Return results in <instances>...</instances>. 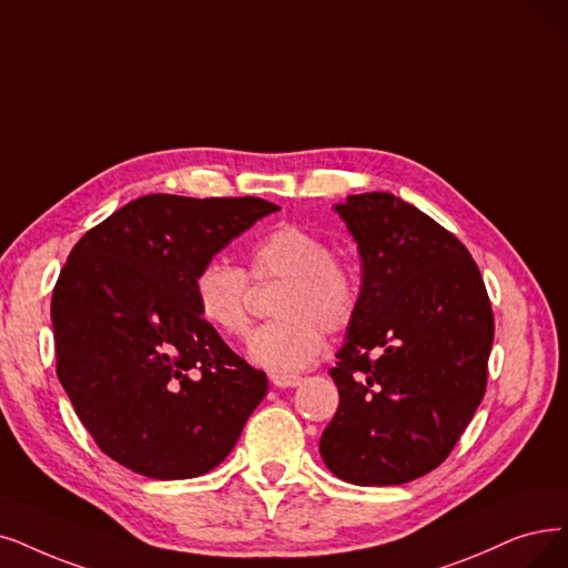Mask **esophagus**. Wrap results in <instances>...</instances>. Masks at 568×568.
<instances>
[{"label": "esophagus", "mask_w": 568, "mask_h": 568, "mask_svg": "<svg viewBox=\"0 0 568 568\" xmlns=\"http://www.w3.org/2000/svg\"><path fill=\"white\" fill-rule=\"evenodd\" d=\"M270 382L280 389H288V387H301L303 377L301 375H270Z\"/></svg>", "instance_id": "1"}]
</instances>
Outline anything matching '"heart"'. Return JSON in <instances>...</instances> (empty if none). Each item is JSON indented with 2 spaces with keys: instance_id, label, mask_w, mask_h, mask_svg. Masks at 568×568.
Masks as SVG:
<instances>
[{
  "instance_id": "b5f03b06",
  "label": "heart",
  "mask_w": 568,
  "mask_h": 568,
  "mask_svg": "<svg viewBox=\"0 0 568 568\" xmlns=\"http://www.w3.org/2000/svg\"><path fill=\"white\" fill-rule=\"evenodd\" d=\"M248 272L261 284L284 282L275 298L280 320L248 337L256 366L288 375L307 368L324 349V331L349 326L358 303L354 272L335 261L333 246L301 225H280L248 248ZM200 320L225 337L248 328V275L229 261H207L193 277Z\"/></svg>"
}]
</instances>
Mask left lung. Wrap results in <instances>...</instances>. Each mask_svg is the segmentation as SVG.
<instances>
[{"mask_svg": "<svg viewBox=\"0 0 568 568\" xmlns=\"http://www.w3.org/2000/svg\"><path fill=\"white\" fill-rule=\"evenodd\" d=\"M358 244L356 312L331 377L322 459L339 480L403 485L440 466L485 396L494 314L468 248L392 193L333 207Z\"/></svg>", "mask_w": 568, "mask_h": 568, "instance_id": "obj_1", "label": "left lung"}]
</instances>
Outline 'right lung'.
Listing matches in <instances>:
<instances>
[{"label":"right lung","instance_id":"obj_1","mask_svg":"<svg viewBox=\"0 0 568 568\" xmlns=\"http://www.w3.org/2000/svg\"><path fill=\"white\" fill-rule=\"evenodd\" d=\"M277 210L153 193L77 242L51 301L58 379L106 457L184 480L231 455L267 377L200 320L193 277Z\"/></svg>","mask_w":568,"mask_h":568}]
</instances>
